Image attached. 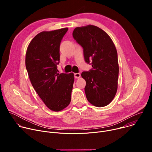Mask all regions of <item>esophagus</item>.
Wrapping results in <instances>:
<instances>
[{
    "instance_id": "obj_1",
    "label": "esophagus",
    "mask_w": 152,
    "mask_h": 152,
    "mask_svg": "<svg viewBox=\"0 0 152 152\" xmlns=\"http://www.w3.org/2000/svg\"><path fill=\"white\" fill-rule=\"evenodd\" d=\"M74 76H75V78H76V79H78V78H79L80 77V73H75L74 74Z\"/></svg>"
}]
</instances>
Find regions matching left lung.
Masks as SVG:
<instances>
[{
	"label": "left lung",
	"instance_id": "1",
	"mask_svg": "<svg viewBox=\"0 0 152 152\" xmlns=\"http://www.w3.org/2000/svg\"><path fill=\"white\" fill-rule=\"evenodd\" d=\"M73 37L83 48L85 61L92 66L81 74L86 81V99L94 106H105L114 98L118 86L119 67L114 42L104 31L93 25L76 28Z\"/></svg>",
	"mask_w": 152,
	"mask_h": 152
}]
</instances>
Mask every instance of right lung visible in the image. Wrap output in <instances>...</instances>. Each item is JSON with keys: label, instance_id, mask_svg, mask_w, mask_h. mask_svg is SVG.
Segmentation results:
<instances>
[{"label": "right lung", "instance_id": "1", "mask_svg": "<svg viewBox=\"0 0 152 152\" xmlns=\"http://www.w3.org/2000/svg\"><path fill=\"white\" fill-rule=\"evenodd\" d=\"M65 28L37 34L28 47L25 64L33 87L50 110L59 111L70 103L74 75L58 73L59 48Z\"/></svg>", "mask_w": 152, "mask_h": 152}]
</instances>
